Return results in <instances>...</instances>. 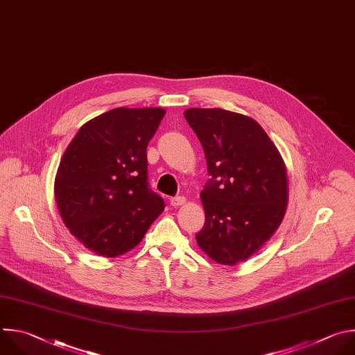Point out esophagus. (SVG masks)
<instances>
[{"mask_svg": "<svg viewBox=\"0 0 355 355\" xmlns=\"http://www.w3.org/2000/svg\"><path fill=\"white\" fill-rule=\"evenodd\" d=\"M171 204L173 205V207H180V205H184L186 204V197H183V196H178V197H172L171 200Z\"/></svg>", "mask_w": 355, "mask_h": 355, "instance_id": "obj_1", "label": "esophagus"}]
</instances>
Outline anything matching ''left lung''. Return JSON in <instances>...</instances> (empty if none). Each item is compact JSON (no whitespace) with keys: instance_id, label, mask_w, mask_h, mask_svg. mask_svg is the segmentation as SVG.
I'll return each mask as SVG.
<instances>
[{"instance_id":"1","label":"left lung","mask_w":355,"mask_h":355,"mask_svg":"<svg viewBox=\"0 0 355 355\" xmlns=\"http://www.w3.org/2000/svg\"><path fill=\"white\" fill-rule=\"evenodd\" d=\"M184 117L200 139L211 175L200 193L205 224L196 235L197 245L214 261L235 266L260 250L286 216L284 159L249 116L191 107Z\"/></svg>"}]
</instances>
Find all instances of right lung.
Wrapping results in <instances>:
<instances>
[{
  "mask_svg": "<svg viewBox=\"0 0 355 355\" xmlns=\"http://www.w3.org/2000/svg\"><path fill=\"white\" fill-rule=\"evenodd\" d=\"M166 110L117 107L87 121L54 180L62 223L87 249L116 257L143 241L165 208L148 189L147 146Z\"/></svg>",
  "mask_w": 355,
  "mask_h": 355,
  "instance_id": "right-lung-1",
  "label": "right lung"
}]
</instances>
